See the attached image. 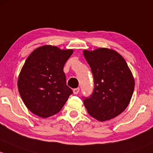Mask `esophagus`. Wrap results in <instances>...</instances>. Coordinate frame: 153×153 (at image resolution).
<instances>
[{
	"label": "esophagus",
	"mask_w": 153,
	"mask_h": 153,
	"mask_svg": "<svg viewBox=\"0 0 153 153\" xmlns=\"http://www.w3.org/2000/svg\"><path fill=\"white\" fill-rule=\"evenodd\" d=\"M73 92H74V94H75V95H76V94H78L79 92V88H74V89L73 90Z\"/></svg>",
	"instance_id": "obj_1"
}]
</instances>
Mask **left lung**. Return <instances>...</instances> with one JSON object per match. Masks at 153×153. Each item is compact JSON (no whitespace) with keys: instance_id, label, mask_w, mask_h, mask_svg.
Wrapping results in <instances>:
<instances>
[{"instance_id":"obj_1","label":"left lung","mask_w":153,"mask_h":153,"mask_svg":"<svg viewBox=\"0 0 153 153\" xmlns=\"http://www.w3.org/2000/svg\"><path fill=\"white\" fill-rule=\"evenodd\" d=\"M94 75V90L85 98L88 113L100 122L110 120L127 108L133 96L135 80L125 59L106 48L83 51Z\"/></svg>"}]
</instances>
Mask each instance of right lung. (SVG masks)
Masks as SVG:
<instances>
[{
	"label": "right lung",
	"instance_id": "obj_1",
	"mask_svg": "<svg viewBox=\"0 0 153 153\" xmlns=\"http://www.w3.org/2000/svg\"><path fill=\"white\" fill-rule=\"evenodd\" d=\"M74 51L45 45L29 54L18 76L20 95L31 113L48 118L59 113L73 91L63 67Z\"/></svg>",
	"mask_w": 153,
	"mask_h": 153
}]
</instances>
